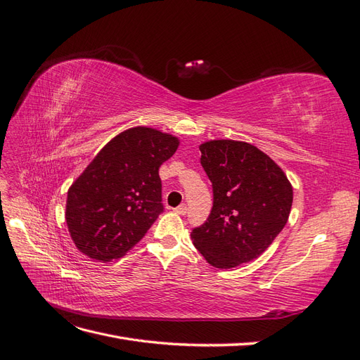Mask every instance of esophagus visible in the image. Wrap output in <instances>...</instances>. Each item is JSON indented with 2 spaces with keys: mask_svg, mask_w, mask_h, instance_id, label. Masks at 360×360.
Wrapping results in <instances>:
<instances>
[{
  "mask_svg": "<svg viewBox=\"0 0 360 360\" xmlns=\"http://www.w3.org/2000/svg\"><path fill=\"white\" fill-rule=\"evenodd\" d=\"M179 214H186L188 213V204H180L177 209H174Z\"/></svg>",
  "mask_w": 360,
  "mask_h": 360,
  "instance_id": "obj_1",
  "label": "esophagus"
}]
</instances>
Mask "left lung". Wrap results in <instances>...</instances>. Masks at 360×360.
I'll return each instance as SVG.
<instances>
[{"label": "left lung", "mask_w": 360, "mask_h": 360, "mask_svg": "<svg viewBox=\"0 0 360 360\" xmlns=\"http://www.w3.org/2000/svg\"><path fill=\"white\" fill-rule=\"evenodd\" d=\"M200 150L213 205L207 221L192 230L193 245L213 267L246 264L284 230L291 184L274 160L248 143L210 141Z\"/></svg>", "instance_id": "8db88e82"}]
</instances>
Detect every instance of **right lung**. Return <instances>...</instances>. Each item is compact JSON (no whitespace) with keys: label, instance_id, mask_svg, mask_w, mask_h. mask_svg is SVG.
<instances>
[{"label":"right lung","instance_id":"add662e5","mask_svg":"<svg viewBox=\"0 0 360 360\" xmlns=\"http://www.w3.org/2000/svg\"><path fill=\"white\" fill-rule=\"evenodd\" d=\"M177 147L168 134L134 127L97 153L68 192L66 222L82 254L111 261L146 236L165 210L159 168Z\"/></svg>","mask_w":360,"mask_h":360}]
</instances>
